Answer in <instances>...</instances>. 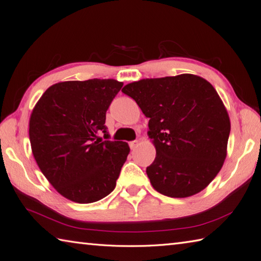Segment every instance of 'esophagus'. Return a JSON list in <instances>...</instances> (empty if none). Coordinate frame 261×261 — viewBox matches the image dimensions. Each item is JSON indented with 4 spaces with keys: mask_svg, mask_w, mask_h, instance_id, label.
<instances>
[{
    "mask_svg": "<svg viewBox=\"0 0 261 261\" xmlns=\"http://www.w3.org/2000/svg\"><path fill=\"white\" fill-rule=\"evenodd\" d=\"M137 145H138V141H132V142H129V147L132 148V149H134L135 147H137Z\"/></svg>",
    "mask_w": 261,
    "mask_h": 261,
    "instance_id": "esophagus-1",
    "label": "esophagus"
}]
</instances>
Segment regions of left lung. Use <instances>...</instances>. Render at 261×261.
<instances>
[{
    "label": "left lung",
    "mask_w": 261,
    "mask_h": 261,
    "mask_svg": "<svg viewBox=\"0 0 261 261\" xmlns=\"http://www.w3.org/2000/svg\"><path fill=\"white\" fill-rule=\"evenodd\" d=\"M121 91L149 118L156 156L146 173L153 188L170 198L201 192L227 156L230 119L213 86L195 74L142 79Z\"/></svg>",
    "instance_id": "obj_1"
}]
</instances>
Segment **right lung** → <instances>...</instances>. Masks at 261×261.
<instances>
[{"label":"right lung","mask_w":261,"mask_h":261,"mask_svg":"<svg viewBox=\"0 0 261 261\" xmlns=\"http://www.w3.org/2000/svg\"><path fill=\"white\" fill-rule=\"evenodd\" d=\"M123 83L89 79L52 85L34 106L29 136L34 159L58 192L92 203L113 192L128 144L108 141L106 112ZM102 131L107 141L96 140Z\"/></svg>","instance_id":"add662e5"}]
</instances>
